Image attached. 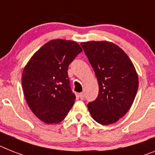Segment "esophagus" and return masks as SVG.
Instances as JSON below:
<instances>
[{"label":"esophagus","instance_id":"34e87169","mask_svg":"<svg viewBox=\"0 0 155 155\" xmlns=\"http://www.w3.org/2000/svg\"><path fill=\"white\" fill-rule=\"evenodd\" d=\"M79 96H80V99L81 100H84V94L82 92V93H80V94H79Z\"/></svg>","mask_w":155,"mask_h":155}]
</instances>
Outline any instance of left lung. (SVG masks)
Here are the masks:
<instances>
[{
    "label": "left lung",
    "mask_w": 155,
    "mask_h": 155,
    "mask_svg": "<svg viewBox=\"0 0 155 155\" xmlns=\"http://www.w3.org/2000/svg\"><path fill=\"white\" fill-rule=\"evenodd\" d=\"M98 82V95L88 103L94 120L103 125L115 123L132 106L139 87L136 68L119 46L106 41L81 42Z\"/></svg>",
    "instance_id": "1"
}]
</instances>
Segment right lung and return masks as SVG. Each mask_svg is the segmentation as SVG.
Here are the masks:
<instances>
[{
    "label": "right lung",
    "instance_id": "right-lung-1",
    "mask_svg": "<svg viewBox=\"0 0 155 155\" xmlns=\"http://www.w3.org/2000/svg\"><path fill=\"white\" fill-rule=\"evenodd\" d=\"M73 41H49L30 59L22 74V87L34 114L46 124L65 118L75 100L68 68L82 52Z\"/></svg>",
    "mask_w": 155,
    "mask_h": 155
}]
</instances>
